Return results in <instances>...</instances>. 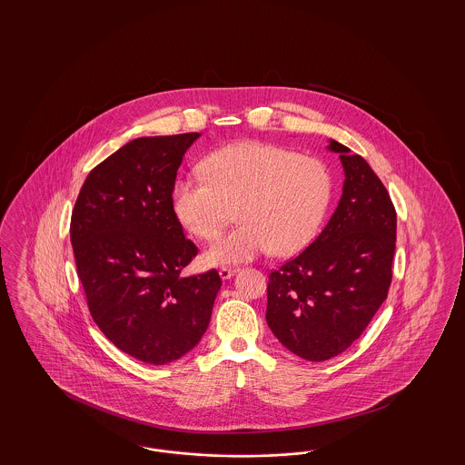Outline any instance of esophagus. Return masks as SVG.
<instances>
[{
  "label": "esophagus",
  "mask_w": 465,
  "mask_h": 465,
  "mask_svg": "<svg viewBox=\"0 0 465 465\" xmlns=\"http://www.w3.org/2000/svg\"><path fill=\"white\" fill-rule=\"evenodd\" d=\"M239 272V268H232V266H222L220 268V275H222V279H232L235 273Z\"/></svg>",
  "instance_id": "obj_1"
}]
</instances>
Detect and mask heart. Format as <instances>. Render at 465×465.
<instances>
[{
	"mask_svg": "<svg viewBox=\"0 0 465 465\" xmlns=\"http://www.w3.org/2000/svg\"><path fill=\"white\" fill-rule=\"evenodd\" d=\"M326 163L268 143H239L203 158L202 176L177 177L173 207L195 237L211 241L232 216L241 222L205 251L214 265L249 262L272 247L288 256L315 235L331 200Z\"/></svg>",
	"mask_w": 465,
	"mask_h": 465,
	"instance_id": "heart-1",
	"label": "heart"
}]
</instances>
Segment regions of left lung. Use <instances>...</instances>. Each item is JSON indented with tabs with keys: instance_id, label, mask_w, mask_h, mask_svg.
<instances>
[{
	"instance_id": "1",
	"label": "left lung",
	"mask_w": 465,
	"mask_h": 465,
	"mask_svg": "<svg viewBox=\"0 0 465 465\" xmlns=\"http://www.w3.org/2000/svg\"><path fill=\"white\" fill-rule=\"evenodd\" d=\"M343 193L331 220L296 258L268 275L266 322L277 340L312 362L345 352L387 300L398 216L370 163L338 141Z\"/></svg>"
}]
</instances>
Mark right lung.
Masks as SVG:
<instances>
[{"instance_id":"right-lung-1","label":"right lung","mask_w":465,"mask_h":465,"mask_svg":"<svg viewBox=\"0 0 465 465\" xmlns=\"http://www.w3.org/2000/svg\"><path fill=\"white\" fill-rule=\"evenodd\" d=\"M199 133L139 137L85 179L71 245L90 315L114 347L146 364L190 352L209 326L222 279L184 277L199 252L173 207L177 169Z\"/></svg>"}]
</instances>
